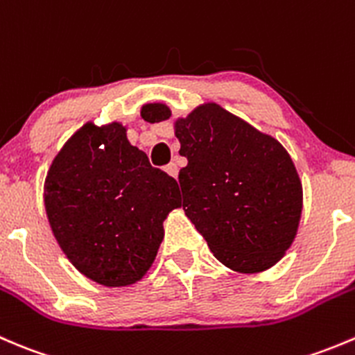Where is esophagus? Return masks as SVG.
Segmentation results:
<instances>
[{
  "label": "esophagus",
  "instance_id": "esophagus-1",
  "mask_svg": "<svg viewBox=\"0 0 355 355\" xmlns=\"http://www.w3.org/2000/svg\"><path fill=\"white\" fill-rule=\"evenodd\" d=\"M166 173L167 174H169V176L171 178H174V179H176L178 178V174H179V169H178V166H176V164H169V166H167L166 167Z\"/></svg>",
  "mask_w": 355,
  "mask_h": 355
}]
</instances>
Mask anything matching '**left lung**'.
<instances>
[{
    "instance_id": "1",
    "label": "left lung",
    "mask_w": 355,
    "mask_h": 355,
    "mask_svg": "<svg viewBox=\"0 0 355 355\" xmlns=\"http://www.w3.org/2000/svg\"><path fill=\"white\" fill-rule=\"evenodd\" d=\"M166 103H146L150 124L171 119ZM182 209L214 257L254 275L278 264L292 247L302 216V181L292 157L271 135L214 101L174 121Z\"/></svg>"
}]
</instances>
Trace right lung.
<instances>
[{"instance_id":"add662e5","label":"right lung","mask_w":355,"mask_h":355,"mask_svg":"<svg viewBox=\"0 0 355 355\" xmlns=\"http://www.w3.org/2000/svg\"><path fill=\"white\" fill-rule=\"evenodd\" d=\"M176 179L153 169L128 128L86 122L60 148L44 179V210L73 268L98 285L138 283L179 209Z\"/></svg>"}]
</instances>
